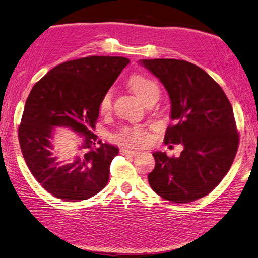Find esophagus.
<instances>
[{
	"instance_id": "34e87169",
	"label": "esophagus",
	"mask_w": 258,
	"mask_h": 258,
	"mask_svg": "<svg viewBox=\"0 0 258 258\" xmlns=\"http://www.w3.org/2000/svg\"><path fill=\"white\" fill-rule=\"evenodd\" d=\"M120 152L123 154H130V156H137V154L140 153L139 150H135V149H132V148H121Z\"/></svg>"
}]
</instances>
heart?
I'll use <instances>...</instances> for the list:
<instances>
[{"instance_id": "1", "label": "heart", "mask_w": 258, "mask_h": 258, "mask_svg": "<svg viewBox=\"0 0 258 258\" xmlns=\"http://www.w3.org/2000/svg\"><path fill=\"white\" fill-rule=\"evenodd\" d=\"M128 84L132 91L137 95L139 99L142 101L147 99L151 95H159L158 84L149 78H145L140 74H135L130 79ZM111 102H113V93L110 90L107 91L100 101V113L107 114L111 109ZM118 141L132 144H143L149 140V132L143 126H131L124 127L116 135Z\"/></svg>"}]
</instances>
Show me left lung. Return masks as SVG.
<instances>
[{"mask_svg": "<svg viewBox=\"0 0 258 258\" xmlns=\"http://www.w3.org/2000/svg\"><path fill=\"white\" fill-rule=\"evenodd\" d=\"M165 86L171 102L165 143L184 147L178 158L152 153L156 167L148 175L162 199L189 203L212 191L230 169L239 135L230 101L221 87L196 65L181 59H140Z\"/></svg>", "mask_w": 258, "mask_h": 258, "instance_id": "left-lung-1", "label": "left lung"}]
</instances>
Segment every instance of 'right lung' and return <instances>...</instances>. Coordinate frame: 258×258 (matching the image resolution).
<instances>
[{"label":"right lung","mask_w":258,"mask_h":258,"mask_svg":"<svg viewBox=\"0 0 258 258\" xmlns=\"http://www.w3.org/2000/svg\"><path fill=\"white\" fill-rule=\"evenodd\" d=\"M130 59L89 56L57 65L37 82L27 98L18 135L28 168L55 198L65 202L88 200L104 188L118 148L97 141L91 131L101 98ZM56 127L70 128L83 138L70 164L52 156Z\"/></svg>","instance_id":"obj_1"}]
</instances>
